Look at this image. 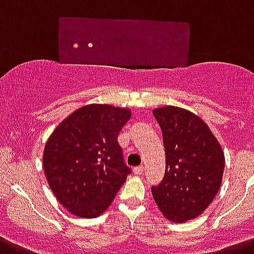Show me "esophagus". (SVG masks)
<instances>
[{"instance_id":"obj_1","label":"esophagus","mask_w":254,"mask_h":254,"mask_svg":"<svg viewBox=\"0 0 254 254\" xmlns=\"http://www.w3.org/2000/svg\"><path fill=\"white\" fill-rule=\"evenodd\" d=\"M143 170H144V167H143V165H140V167L134 168L133 172H134V174H138V176H139V174L143 173Z\"/></svg>"}]
</instances>
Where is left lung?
Returning a JSON list of instances; mask_svg holds the SVG:
<instances>
[{"label": "left lung", "mask_w": 254, "mask_h": 254, "mask_svg": "<svg viewBox=\"0 0 254 254\" xmlns=\"http://www.w3.org/2000/svg\"><path fill=\"white\" fill-rule=\"evenodd\" d=\"M163 131L165 176L151 189L160 212L176 223L199 217L222 183L225 153L197 115L176 106L155 108Z\"/></svg>", "instance_id": "obj_1"}]
</instances>
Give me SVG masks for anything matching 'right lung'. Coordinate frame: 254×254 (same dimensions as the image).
<instances>
[{
    "instance_id": "right-lung-1",
    "label": "right lung",
    "mask_w": 254,
    "mask_h": 254,
    "mask_svg": "<svg viewBox=\"0 0 254 254\" xmlns=\"http://www.w3.org/2000/svg\"><path fill=\"white\" fill-rule=\"evenodd\" d=\"M127 107L93 103L73 111L46 140L42 167L59 203L73 216L106 212L127 181L117 135L129 121Z\"/></svg>"
}]
</instances>
